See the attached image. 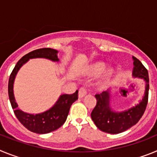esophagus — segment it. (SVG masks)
I'll return each instance as SVG.
<instances>
[{"mask_svg":"<svg viewBox=\"0 0 157 157\" xmlns=\"http://www.w3.org/2000/svg\"><path fill=\"white\" fill-rule=\"evenodd\" d=\"M86 94H87V91L86 87H81V88L79 89V90H78V97H79L80 98H83V97H84Z\"/></svg>","mask_w":157,"mask_h":157,"instance_id":"34e87169","label":"esophagus"}]
</instances>
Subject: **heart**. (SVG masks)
Instances as JSON below:
<instances>
[{"label":"heart","mask_w":157,"mask_h":157,"mask_svg":"<svg viewBox=\"0 0 157 157\" xmlns=\"http://www.w3.org/2000/svg\"><path fill=\"white\" fill-rule=\"evenodd\" d=\"M105 67V66L104 63H96L95 65H94V66L91 67L90 71V75H98L101 74V72L103 71ZM111 75H112V71L110 70L106 72L105 75L104 76V77L101 79V81H100V84H101V85H105V83L107 82V81L109 80Z\"/></svg>","instance_id":"1"}]
</instances>
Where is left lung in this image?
I'll list each match as a JSON object with an SVG mask.
<instances>
[{
    "label": "left lung",
    "mask_w": 157,
    "mask_h": 157,
    "mask_svg": "<svg viewBox=\"0 0 157 157\" xmlns=\"http://www.w3.org/2000/svg\"><path fill=\"white\" fill-rule=\"evenodd\" d=\"M134 77L145 81V95L138 105L123 112H114L110 108L109 90L96 94L97 105L91 112V118L98 129L109 134H120L135 125L143 116L149 98V74L139 59L133 56Z\"/></svg>",
    "instance_id": "1"
}]
</instances>
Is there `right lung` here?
I'll return each instance as SVG.
<instances>
[{
    "mask_svg": "<svg viewBox=\"0 0 157 157\" xmlns=\"http://www.w3.org/2000/svg\"><path fill=\"white\" fill-rule=\"evenodd\" d=\"M58 51L50 48H38L29 52L19 59L11 73L8 80V97L14 113L19 121L27 130L36 134H47L57 130L65 123L71 105L78 100L76 90L73 94H62L56 104L50 109L39 114H29L18 109L13 93L14 80L17 72L24 63L33 58H45L52 61H59L57 57Z\"/></svg>",
    "mask_w": 157,
    "mask_h": 157,
    "instance_id": "obj_1",
    "label": "right lung"
}]
</instances>
